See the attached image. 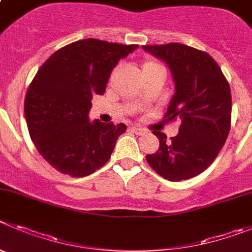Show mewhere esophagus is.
<instances>
[{
  "instance_id": "obj_1",
  "label": "esophagus",
  "mask_w": 252,
  "mask_h": 252,
  "mask_svg": "<svg viewBox=\"0 0 252 252\" xmlns=\"http://www.w3.org/2000/svg\"><path fill=\"white\" fill-rule=\"evenodd\" d=\"M131 130H132L136 135H140V136L144 135V133H146V130H144V128H141V127H136V126H133Z\"/></svg>"
}]
</instances>
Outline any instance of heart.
I'll return each mask as SVG.
<instances>
[{
	"label": "heart",
	"instance_id": "heart-1",
	"mask_svg": "<svg viewBox=\"0 0 252 252\" xmlns=\"http://www.w3.org/2000/svg\"><path fill=\"white\" fill-rule=\"evenodd\" d=\"M158 71H162V72H165L163 66L161 63H158V61H155V60L152 59H146L144 62H142V66H141L142 76L149 75V73H152V72H158Z\"/></svg>",
	"mask_w": 252,
	"mask_h": 252
}]
</instances>
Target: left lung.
Returning <instances> with one entry per match:
<instances>
[{"instance_id": "8db88e82", "label": "left lung", "mask_w": 252, "mask_h": 252, "mask_svg": "<svg viewBox=\"0 0 252 252\" xmlns=\"http://www.w3.org/2000/svg\"><path fill=\"white\" fill-rule=\"evenodd\" d=\"M167 63L175 94L165 119H181L179 133L168 141L154 131L160 147L146 160L163 179L182 181L205 171L225 145L231 126V91L218 62L204 51L182 43L142 46Z\"/></svg>"}]
</instances>
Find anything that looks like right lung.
Wrapping results in <instances>:
<instances>
[{"instance_id":"1","label":"right lung","mask_w":252,"mask_h":252,"mask_svg":"<svg viewBox=\"0 0 252 252\" xmlns=\"http://www.w3.org/2000/svg\"><path fill=\"white\" fill-rule=\"evenodd\" d=\"M137 45L86 38L51 55L25 97V117L37 151L54 168L85 177L102 167L126 125L89 121L92 94H103L111 71Z\"/></svg>"}]
</instances>
